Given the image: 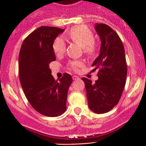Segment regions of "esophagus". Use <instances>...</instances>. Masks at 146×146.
I'll return each instance as SVG.
<instances>
[{
    "label": "esophagus",
    "mask_w": 146,
    "mask_h": 146,
    "mask_svg": "<svg viewBox=\"0 0 146 146\" xmlns=\"http://www.w3.org/2000/svg\"><path fill=\"white\" fill-rule=\"evenodd\" d=\"M80 78H79V76H73V80H79Z\"/></svg>",
    "instance_id": "obj_1"
}]
</instances>
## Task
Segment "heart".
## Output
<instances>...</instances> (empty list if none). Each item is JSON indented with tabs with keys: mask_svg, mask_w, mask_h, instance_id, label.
I'll list each match as a JSON object with an SVG mask.
<instances>
[{
	"mask_svg": "<svg viewBox=\"0 0 146 146\" xmlns=\"http://www.w3.org/2000/svg\"><path fill=\"white\" fill-rule=\"evenodd\" d=\"M68 37L73 42L80 44L83 48V53L88 56H92L96 53V43L94 41V36L87 27L83 25L73 27L69 32ZM53 50L56 56L63 54L66 50V43L63 38L59 36L54 40ZM83 65V62L80 60H73L69 63L70 68L73 70H78Z\"/></svg>",
	"mask_w": 146,
	"mask_h": 146,
	"instance_id": "1",
	"label": "heart"
}]
</instances>
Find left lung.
Segmentation results:
<instances>
[{
  "instance_id": "8db88e82",
  "label": "left lung",
  "mask_w": 146,
  "mask_h": 146,
  "mask_svg": "<svg viewBox=\"0 0 146 146\" xmlns=\"http://www.w3.org/2000/svg\"><path fill=\"white\" fill-rule=\"evenodd\" d=\"M101 40L100 55L93 63V70L100 69L94 83L87 78L85 83L88 106L93 112L103 114L117 105L122 94L127 76L125 50L116 32L104 24H96Z\"/></svg>"
}]
</instances>
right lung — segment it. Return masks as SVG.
<instances>
[{"instance_id":"add662e5","label":"right lung","mask_w":146,"mask_h":146,"mask_svg":"<svg viewBox=\"0 0 146 146\" xmlns=\"http://www.w3.org/2000/svg\"><path fill=\"white\" fill-rule=\"evenodd\" d=\"M63 29L40 27L24 40L19 53V77L32 107L46 116L56 117L66 110L72 76L64 73L60 81L51 75L49 64L56 60L53 43Z\"/></svg>"}]
</instances>
